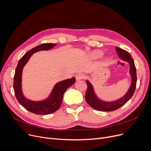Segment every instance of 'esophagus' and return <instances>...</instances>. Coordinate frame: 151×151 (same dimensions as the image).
<instances>
[{"label":"esophagus","mask_w":151,"mask_h":151,"mask_svg":"<svg viewBox=\"0 0 151 151\" xmlns=\"http://www.w3.org/2000/svg\"><path fill=\"white\" fill-rule=\"evenodd\" d=\"M85 77H86V76L84 74L79 73L76 76V80H81V79L85 78Z\"/></svg>","instance_id":"obj_1"}]
</instances>
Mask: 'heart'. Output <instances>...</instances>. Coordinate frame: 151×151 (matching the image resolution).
I'll return each instance as SVG.
<instances>
[{"mask_svg":"<svg viewBox=\"0 0 151 151\" xmlns=\"http://www.w3.org/2000/svg\"><path fill=\"white\" fill-rule=\"evenodd\" d=\"M92 55L93 58L98 59V58H101L103 56V55H104V53H103L100 51H95L92 52Z\"/></svg>","mask_w":151,"mask_h":151,"instance_id":"1","label":"heart"}]
</instances>
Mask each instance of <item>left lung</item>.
Instances as JSON below:
<instances>
[{"label":"left lung","mask_w":151,"mask_h":151,"mask_svg":"<svg viewBox=\"0 0 151 151\" xmlns=\"http://www.w3.org/2000/svg\"><path fill=\"white\" fill-rule=\"evenodd\" d=\"M116 50L117 52L118 56L122 60L128 62L130 65V73L132 76V82L130 88L128 92L126 93L125 96L121 99L116 100L114 101L107 102L100 100L94 92L93 86L91 83L87 80L86 83L88 85L85 99L87 103L93 109L101 111H112L116 110L120 108L124 105H125L133 96V95L135 91L137 86V70L134 65V63L131 55L124 50H122L119 47H117Z\"/></svg>","instance_id":"left-lung-1"}]
</instances>
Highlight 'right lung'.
<instances>
[{
  "label": "right lung",
  "mask_w": 151,
  "mask_h": 151,
  "mask_svg": "<svg viewBox=\"0 0 151 151\" xmlns=\"http://www.w3.org/2000/svg\"><path fill=\"white\" fill-rule=\"evenodd\" d=\"M55 45L56 44L54 43H43L34 47L20 59L15 70L13 89L16 98L26 109L36 114H49L56 111L61 105L63 93L76 80L75 78L73 77L58 83L54 86L50 97L42 101H32L24 96L21 89L22 72L24 66L26 65L34 53L39 51L49 50Z\"/></svg>",
  "instance_id": "right-lung-1"
}]
</instances>
